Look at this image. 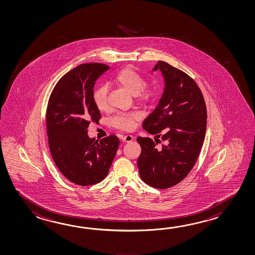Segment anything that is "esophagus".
<instances>
[{
    "instance_id": "34e87169",
    "label": "esophagus",
    "mask_w": 255,
    "mask_h": 255,
    "mask_svg": "<svg viewBox=\"0 0 255 255\" xmlns=\"http://www.w3.org/2000/svg\"><path fill=\"white\" fill-rule=\"evenodd\" d=\"M121 140L123 142H131L133 140V136L131 135H121Z\"/></svg>"
}]
</instances>
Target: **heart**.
<instances>
[{"mask_svg":"<svg viewBox=\"0 0 255 255\" xmlns=\"http://www.w3.org/2000/svg\"><path fill=\"white\" fill-rule=\"evenodd\" d=\"M114 82L120 87L126 89L128 92L135 97L137 103H151L156 97L155 87L145 83L143 76L138 72L131 67H127L119 72L115 76ZM93 101L97 109L101 112L109 111V90L106 86L97 87L93 92ZM141 115L137 111H131L127 113L116 115L112 120V125L120 129L130 131L135 128L136 123L140 120Z\"/></svg>","mask_w":255,"mask_h":255,"instance_id":"heart-1","label":"heart"}]
</instances>
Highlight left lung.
Wrapping results in <instances>:
<instances>
[{
  "label": "left lung",
  "mask_w": 255,
  "mask_h": 255,
  "mask_svg": "<svg viewBox=\"0 0 255 255\" xmlns=\"http://www.w3.org/2000/svg\"><path fill=\"white\" fill-rule=\"evenodd\" d=\"M157 69L166 87L142 125L156 138L136 137L141 146L137 167L146 184L168 189L183 180L195 165L205 137L207 109L200 87L189 75L163 61L157 62L154 71Z\"/></svg>",
  "instance_id": "1"
}]
</instances>
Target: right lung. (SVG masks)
Returning a JSON list of instances; mask_svg holds the SVG:
<instances>
[{
  "label": "right lung",
  "instance_id": "obj_1",
  "mask_svg": "<svg viewBox=\"0 0 255 255\" xmlns=\"http://www.w3.org/2000/svg\"><path fill=\"white\" fill-rule=\"evenodd\" d=\"M109 65L82 64L60 78L50 95L45 113L49 149L56 167L71 182L97 184L109 173L120 146L110 135L89 138L87 128L101 119L93 101L95 81Z\"/></svg>",
  "mask_w": 255,
  "mask_h": 255
}]
</instances>
